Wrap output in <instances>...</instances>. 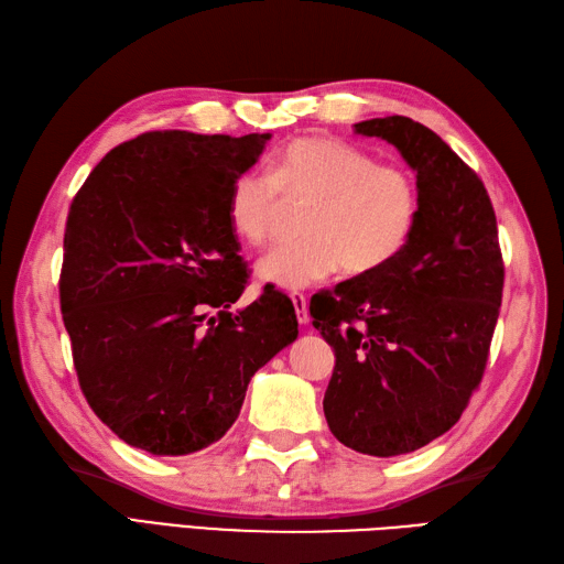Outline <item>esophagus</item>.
Returning a JSON list of instances; mask_svg holds the SVG:
<instances>
[{"label":"esophagus","instance_id":"34e87169","mask_svg":"<svg viewBox=\"0 0 564 564\" xmlns=\"http://www.w3.org/2000/svg\"><path fill=\"white\" fill-rule=\"evenodd\" d=\"M291 300H293V307H295V316L300 326H305L310 322V312H307V297L302 293H291Z\"/></svg>","mask_w":564,"mask_h":564}]
</instances>
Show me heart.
<instances>
[{"label":"heart","instance_id":"obj_1","mask_svg":"<svg viewBox=\"0 0 564 564\" xmlns=\"http://www.w3.org/2000/svg\"><path fill=\"white\" fill-rule=\"evenodd\" d=\"M291 207H307L305 240L259 259V279L300 291L334 276H369L405 250L420 216V187L408 169L379 164L334 138H297L271 173L250 169L230 185L228 221L248 245L273 240Z\"/></svg>","mask_w":564,"mask_h":564}]
</instances>
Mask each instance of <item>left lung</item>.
I'll return each instance as SVG.
<instances>
[{
  "mask_svg": "<svg viewBox=\"0 0 564 564\" xmlns=\"http://www.w3.org/2000/svg\"><path fill=\"white\" fill-rule=\"evenodd\" d=\"M416 173L420 216L391 264L314 295V328L336 352L324 414L334 436L373 457L414 453L455 426L479 388L505 267L481 178L408 117L355 123Z\"/></svg>",
  "mask_w": 564,
  "mask_h": 564,
  "instance_id": "obj_1",
  "label": "left lung"
}]
</instances>
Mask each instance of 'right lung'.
<instances>
[{
  "label": "right lung",
  "mask_w": 564,
  "mask_h": 564,
  "mask_svg": "<svg viewBox=\"0 0 564 564\" xmlns=\"http://www.w3.org/2000/svg\"><path fill=\"white\" fill-rule=\"evenodd\" d=\"M269 138L142 133L70 202L59 300L78 383L140 451L191 455L219 441L254 371L297 338L279 291L230 312L250 271L228 193Z\"/></svg>",
  "instance_id": "obj_1"
}]
</instances>
